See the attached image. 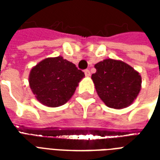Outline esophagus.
<instances>
[{"label": "esophagus", "mask_w": 160, "mask_h": 160, "mask_svg": "<svg viewBox=\"0 0 160 160\" xmlns=\"http://www.w3.org/2000/svg\"><path fill=\"white\" fill-rule=\"evenodd\" d=\"M84 72H85V75H86L87 77L91 76V72L89 71V69H86Z\"/></svg>", "instance_id": "obj_1"}]
</instances>
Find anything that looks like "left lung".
<instances>
[{"mask_svg":"<svg viewBox=\"0 0 160 160\" xmlns=\"http://www.w3.org/2000/svg\"><path fill=\"white\" fill-rule=\"evenodd\" d=\"M92 80L98 97L108 107L122 109L130 105L141 91V77L122 61L105 59L95 64Z\"/></svg>","mask_w":160,"mask_h":160,"instance_id":"1","label":"left lung"}]
</instances>
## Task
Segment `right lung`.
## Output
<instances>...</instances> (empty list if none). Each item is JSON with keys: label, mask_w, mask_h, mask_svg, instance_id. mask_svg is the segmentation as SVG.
Instances as JSON below:
<instances>
[{"label": "right lung", "mask_w": 160, "mask_h": 160, "mask_svg": "<svg viewBox=\"0 0 160 160\" xmlns=\"http://www.w3.org/2000/svg\"><path fill=\"white\" fill-rule=\"evenodd\" d=\"M85 73L62 56L50 57L33 67L30 87L40 103L49 107L66 104L73 96Z\"/></svg>", "instance_id": "right-lung-1"}]
</instances>
